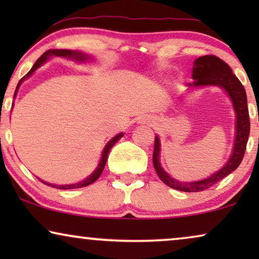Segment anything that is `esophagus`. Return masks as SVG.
Segmentation results:
<instances>
[{
    "mask_svg": "<svg viewBox=\"0 0 259 259\" xmlns=\"http://www.w3.org/2000/svg\"><path fill=\"white\" fill-rule=\"evenodd\" d=\"M140 122L144 123V125L152 126L154 123V118H152V116H144V118L140 120Z\"/></svg>",
    "mask_w": 259,
    "mask_h": 259,
    "instance_id": "esophagus-1",
    "label": "esophagus"
}]
</instances>
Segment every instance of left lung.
I'll return each mask as SVG.
<instances>
[{
	"instance_id": "8db88e82",
	"label": "left lung",
	"mask_w": 259,
	"mask_h": 259,
	"mask_svg": "<svg viewBox=\"0 0 259 259\" xmlns=\"http://www.w3.org/2000/svg\"><path fill=\"white\" fill-rule=\"evenodd\" d=\"M192 79L194 80L190 83V87L196 86H208L214 84L219 86L228 92L231 98L233 107L236 111L237 125H236V140L235 147L231 158L226 162V165L218 172H215L207 179L199 180V182L192 183H179L172 179L167 173L161 167L159 162V151H160V143L159 138L155 136L154 140V151H153V165L159 178L166 185L172 189L183 191V192H199V191L207 190L208 187L213 186L215 183L221 182L223 178L229 176L230 173L235 171L242 162L244 154L246 151V144L250 134V116L249 109H247V99L246 93L243 84L238 80L232 69L230 68L228 63L223 61L215 55H205L198 58L193 62L192 68Z\"/></svg>"
}]
</instances>
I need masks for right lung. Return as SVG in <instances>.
<instances>
[{
	"mask_svg": "<svg viewBox=\"0 0 259 259\" xmlns=\"http://www.w3.org/2000/svg\"><path fill=\"white\" fill-rule=\"evenodd\" d=\"M51 56H62V58H72V59L79 60V61H83V60L87 59V55H84V54H82V53H80V52L68 51V49H49V51L45 52L44 54H42V55L40 56V58H38V59L36 60V62L34 63L33 68H31V69L29 70V72H28L27 75L23 76L22 79L20 80V82H19V84H17V87H16L15 95H16L17 90H19L20 84H21V82H22V80L24 79V77H28L29 75H31V74H33V72H35V69L38 68V67H40V66L42 65V63H44V62L46 61V60L51 58ZM121 137H122V133H119L118 136H115L111 141H109V143H108L107 145H106L105 150H104V152H102L101 160H100V162H99V166L97 167V169H95V171H94L93 173H92V175H91L90 177H88L87 179H84L83 182L77 183V184H72V185H52V184L45 183V182H42V180H41V182L44 183V184H46V185H49V186L55 187V189H60V190L79 189V187H84V186L91 185V184H93L94 182H97V179L99 178V177L101 176V173H102V171H104V167H105V165H106V161H107L109 151H111V148H112L113 146H114V144H115L116 141H118Z\"/></svg>",
	"mask_w": 259,
	"mask_h": 259,
	"instance_id": "add662e5",
	"label": "right lung"
}]
</instances>
